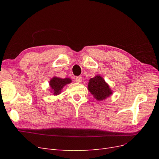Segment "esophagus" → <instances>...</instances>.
Listing matches in <instances>:
<instances>
[{
    "label": "esophagus",
    "mask_w": 159,
    "mask_h": 159,
    "mask_svg": "<svg viewBox=\"0 0 159 159\" xmlns=\"http://www.w3.org/2000/svg\"><path fill=\"white\" fill-rule=\"evenodd\" d=\"M75 81L77 83H80L82 81V78H81V76H78V77H76L75 78Z\"/></svg>",
    "instance_id": "34e87169"
}]
</instances>
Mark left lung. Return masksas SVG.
Instances as JSON below:
<instances>
[{"instance_id": "1", "label": "left lung", "mask_w": 159, "mask_h": 159, "mask_svg": "<svg viewBox=\"0 0 159 159\" xmlns=\"http://www.w3.org/2000/svg\"><path fill=\"white\" fill-rule=\"evenodd\" d=\"M88 89L93 98L99 102L105 100L113 94L109 85L100 75H95L89 80Z\"/></svg>"}]
</instances>
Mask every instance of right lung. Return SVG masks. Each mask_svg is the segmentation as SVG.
I'll return each instance as SVG.
<instances>
[{
  "mask_svg": "<svg viewBox=\"0 0 159 159\" xmlns=\"http://www.w3.org/2000/svg\"><path fill=\"white\" fill-rule=\"evenodd\" d=\"M71 80L69 78H60L59 77L54 76L49 81L50 92L52 93L54 95H57L61 93L62 89L67 84L71 83Z\"/></svg>",
  "mask_w": 159,
  "mask_h": 159,
  "instance_id": "right-lung-1",
  "label": "right lung"
}]
</instances>
